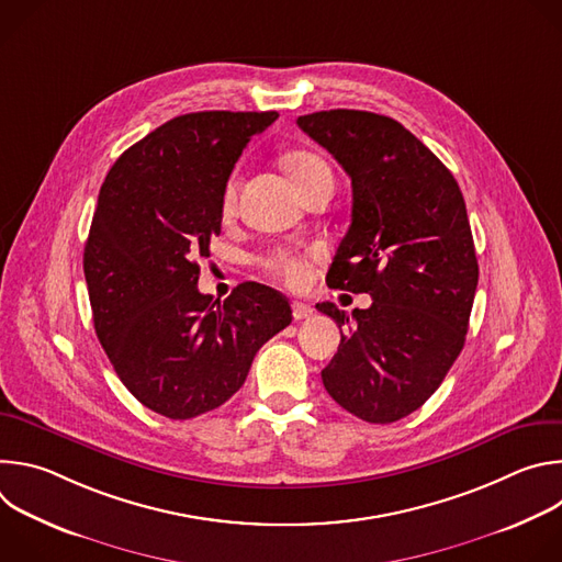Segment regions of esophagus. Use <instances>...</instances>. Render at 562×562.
<instances>
[{
  "mask_svg": "<svg viewBox=\"0 0 562 562\" xmlns=\"http://www.w3.org/2000/svg\"><path fill=\"white\" fill-rule=\"evenodd\" d=\"M291 308H293V317L295 319H306V317L313 315V308L308 304H304V302H293Z\"/></svg>",
  "mask_w": 562,
  "mask_h": 562,
  "instance_id": "1",
  "label": "esophagus"
}]
</instances>
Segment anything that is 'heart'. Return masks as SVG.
Instances as JSON below:
<instances>
[{"mask_svg": "<svg viewBox=\"0 0 562 562\" xmlns=\"http://www.w3.org/2000/svg\"><path fill=\"white\" fill-rule=\"evenodd\" d=\"M284 167L295 182L297 191L306 184L319 180V178H331V169L323 157L308 153V150H295L284 157ZM237 193V178L231 176L222 191V209L231 211L235 204ZM315 258V251H297V249H278L265 258L267 271H271L276 278L291 286H302L308 280V267Z\"/></svg>", "mask_w": 562, "mask_h": 562, "instance_id": "obj_1", "label": "heart"}]
</instances>
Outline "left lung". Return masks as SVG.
<instances>
[{"label": "left lung", "instance_id": "obj_1", "mask_svg": "<svg viewBox=\"0 0 562 562\" xmlns=\"http://www.w3.org/2000/svg\"><path fill=\"white\" fill-rule=\"evenodd\" d=\"M297 126L351 178V224L327 284L373 297L353 308L323 382L360 420L395 423L427 403L464 347L477 286L464 198L440 159L386 115L336 109ZM317 311L349 325L334 302Z\"/></svg>", "mask_w": 562, "mask_h": 562}]
</instances>
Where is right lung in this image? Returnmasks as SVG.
Here are the masks:
<instances>
[{"instance_id": "add662e5", "label": "right lung", "mask_w": 562, "mask_h": 562, "mask_svg": "<svg viewBox=\"0 0 562 562\" xmlns=\"http://www.w3.org/2000/svg\"><path fill=\"white\" fill-rule=\"evenodd\" d=\"M276 111H202L126 148L98 198L85 247L93 323L115 373L150 412L189 420L245 384L258 349L291 325L289 300L245 282L220 302L198 291L222 226V191Z\"/></svg>"}]
</instances>
